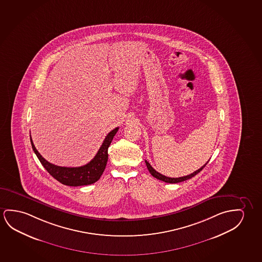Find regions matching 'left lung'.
<instances>
[{
	"mask_svg": "<svg viewBox=\"0 0 262 262\" xmlns=\"http://www.w3.org/2000/svg\"><path fill=\"white\" fill-rule=\"evenodd\" d=\"M209 161H208V162H209ZM145 164H146V166L148 168L149 172H150V173H151L155 178L160 180V181H163V182H165V183H169V184H177V183H181V182H184V181H186V180L191 179V178H192L193 176H196L197 173H199V172L203 170V168L205 167V165L208 164L207 162V163L204 164V165H203L202 167L198 169V170H196L195 172H192V173L189 174V176H183V177H178V178H171V177H167V176H163V174L160 173V172H158L157 171H156V170L151 166V164H149L147 161L145 160Z\"/></svg>",
	"mask_w": 262,
	"mask_h": 262,
	"instance_id": "obj_1",
	"label": "left lung"
}]
</instances>
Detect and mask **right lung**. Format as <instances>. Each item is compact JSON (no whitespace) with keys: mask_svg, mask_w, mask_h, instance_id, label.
<instances>
[{"mask_svg":"<svg viewBox=\"0 0 262 262\" xmlns=\"http://www.w3.org/2000/svg\"><path fill=\"white\" fill-rule=\"evenodd\" d=\"M117 131H118V127L113 129L111 132L107 134V136L105 137V140L103 141V144L94 158L90 161V163L79 167H62V166H58V165L51 164L50 162L45 160L41 157V155L38 152V150L36 149L32 142V137H31V143H32V149L37 157L39 158V162L52 177H54L55 179L59 181V183L65 185L81 186V185L94 184L100 178L107 163V158H108L107 149L110 147V144Z\"/></svg>","mask_w":262,"mask_h":262,"instance_id":"obj_1","label":"right lung"}]
</instances>
